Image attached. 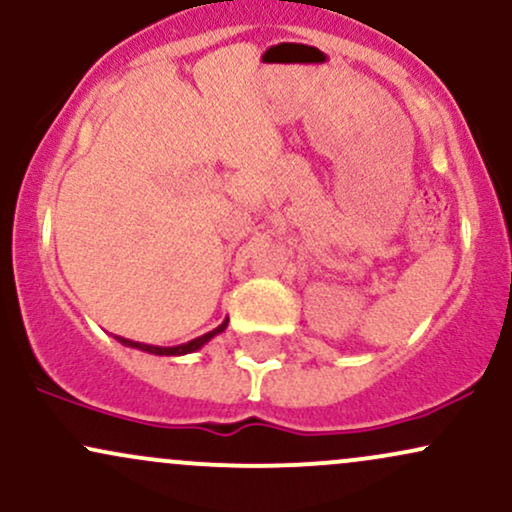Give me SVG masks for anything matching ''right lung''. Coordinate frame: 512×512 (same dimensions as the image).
Returning a JSON list of instances; mask_svg holds the SVG:
<instances>
[{
	"mask_svg": "<svg viewBox=\"0 0 512 512\" xmlns=\"http://www.w3.org/2000/svg\"><path fill=\"white\" fill-rule=\"evenodd\" d=\"M228 320H223L216 330H211L207 334H202V337L192 339V342L187 344H178V346H154V344H142V342H132V339H125V337H117V342L125 344V346H132V349H142V351H149V354H156V356H182V354H192V351L202 349L204 344L209 342V339H214L216 334H221L226 330Z\"/></svg>",
	"mask_w": 512,
	"mask_h": 512,
	"instance_id": "add662e5",
	"label": "right lung"
}]
</instances>
